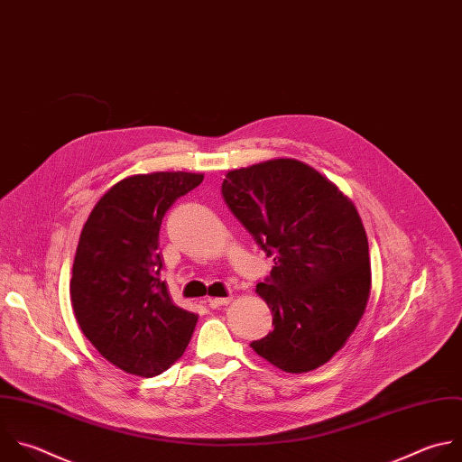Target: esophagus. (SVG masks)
I'll return each mask as SVG.
<instances>
[{
    "label": "esophagus",
    "instance_id": "obj_1",
    "mask_svg": "<svg viewBox=\"0 0 462 462\" xmlns=\"http://www.w3.org/2000/svg\"><path fill=\"white\" fill-rule=\"evenodd\" d=\"M232 302V297H210L208 304L210 309H221V306H226Z\"/></svg>",
    "mask_w": 462,
    "mask_h": 462
}]
</instances>
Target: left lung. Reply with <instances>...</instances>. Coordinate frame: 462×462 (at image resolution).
I'll use <instances>...</instances> for the list:
<instances>
[{
  "instance_id": "left-lung-1",
  "label": "left lung",
  "mask_w": 462,
  "mask_h": 462,
  "mask_svg": "<svg viewBox=\"0 0 462 462\" xmlns=\"http://www.w3.org/2000/svg\"><path fill=\"white\" fill-rule=\"evenodd\" d=\"M221 192L273 254L270 277L255 288L273 330L250 346L282 372L323 366L346 345L370 299L368 237L356 205L316 169L288 158L226 172Z\"/></svg>"
}]
</instances>
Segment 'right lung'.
Listing matches in <instances>:
<instances>
[{
  "label": "right lung",
  "instance_id": "right-lung-1",
  "mask_svg": "<svg viewBox=\"0 0 462 462\" xmlns=\"http://www.w3.org/2000/svg\"><path fill=\"white\" fill-rule=\"evenodd\" d=\"M194 172L134 174L110 187L83 225L70 279L78 325L119 370L153 377L190 343L198 314L180 309L162 279L160 226Z\"/></svg>",
  "mask_w": 462,
  "mask_h": 462
}]
</instances>
